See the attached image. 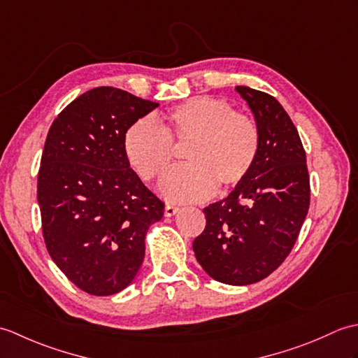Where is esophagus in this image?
<instances>
[{"mask_svg":"<svg viewBox=\"0 0 358 358\" xmlns=\"http://www.w3.org/2000/svg\"><path fill=\"white\" fill-rule=\"evenodd\" d=\"M178 210H180V208L172 206V204H167V206L164 208V215H166V217H173L175 214H177Z\"/></svg>","mask_w":358,"mask_h":358,"instance_id":"34e87169","label":"esophagus"}]
</instances>
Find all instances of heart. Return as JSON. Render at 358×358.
<instances>
[{
	"instance_id": "heart-1",
	"label": "heart",
	"mask_w": 358,
	"mask_h": 358,
	"mask_svg": "<svg viewBox=\"0 0 358 358\" xmlns=\"http://www.w3.org/2000/svg\"><path fill=\"white\" fill-rule=\"evenodd\" d=\"M172 141L187 144V166L167 172L158 192L172 203L203 201L217 186L231 189L245 180L257 159L260 134L254 118L232 112L223 100L192 96L175 106L158 126L140 118L127 127L123 150L140 178H158L173 158Z\"/></svg>"
}]
</instances>
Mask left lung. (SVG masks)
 Instances as JSON below:
<instances>
[{
	"mask_svg": "<svg viewBox=\"0 0 358 358\" xmlns=\"http://www.w3.org/2000/svg\"><path fill=\"white\" fill-rule=\"evenodd\" d=\"M260 134L248 177L203 212L206 227L194 240L196 262L224 285L266 278L285 262L309 209L306 154L299 132L275 98L237 86Z\"/></svg>",
	"mask_w": 358,
	"mask_h": 358,
	"instance_id": "left-lung-1",
	"label": "left lung"
}]
</instances>
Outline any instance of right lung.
<instances>
[{
	"instance_id": "obj_1",
	"label": "right lung",
	"mask_w": 358,
	"mask_h": 358,
	"mask_svg": "<svg viewBox=\"0 0 358 358\" xmlns=\"http://www.w3.org/2000/svg\"><path fill=\"white\" fill-rule=\"evenodd\" d=\"M158 108L117 87H95L53 121L38 172V204L52 260L75 286L112 295L141 268L146 234L164 203L149 191L123 150L136 120Z\"/></svg>"
}]
</instances>
